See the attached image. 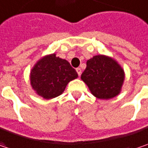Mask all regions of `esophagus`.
Here are the masks:
<instances>
[{
	"mask_svg": "<svg viewBox=\"0 0 148 148\" xmlns=\"http://www.w3.org/2000/svg\"><path fill=\"white\" fill-rule=\"evenodd\" d=\"M76 71H77V73H78V74H79V76H80V75H81L82 71H81V69H80V68H77V69H76Z\"/></svg>",
	"mask_w": 148,
	"mask_h": 148,
	"instance_id": "obj_1",
	"label": "esophagus"
}]
</instances>
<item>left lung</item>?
Segmentation results:
<instances>
[{
    "label": "left lung",
    "instance_id": "obj_1",
    "mask_svg": "<svg viewBox=\"0 0 148 148\" xmlns=\"http://www.w3.org/2000/svg\"><path fill=\"white\" fill-rule=\"evenodd\" d=\"M81 79L93 95L101 100L116 97L121 92L125 79L123 69L112 58L96 55L89 59Z\"/></svg>",
    "mask_w": 148,
    "mask_h": 148
}]
</instances>
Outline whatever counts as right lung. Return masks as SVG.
I'll use <instances>...</instances> for the list:
<instances>
[{
    "mask_svg": "<svg viewBox=\"0 0 148 148\" xmlns=\"http://www.w3.org/2000/svg\"><path fill=\"white\" fill-rule=\"evenodd\" d=\"M76 78V70L67 60L56 57L55 53L39 59L30 74L32 89L46 100L60 95L69 82Z\"/></svg>",
    "mask_w": 148,
    "mask_h": 148,
    "instance_id": "add662e5",
    "label": "right lung"
}]
</instances>
